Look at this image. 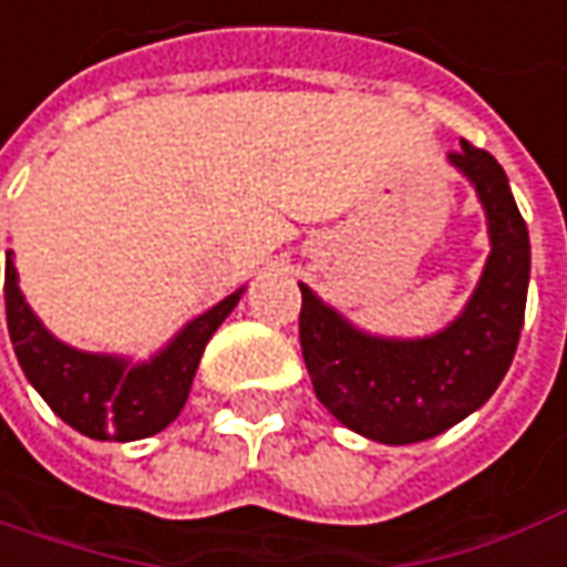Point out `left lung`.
Here are the masks:
<instances>
[{
    "mask_svg": "<svg viewBox=\"0 0 567 567\" xmlns=\"http://www.w3.org/2000/svg\"><path fill=\"white\" fill-rule=\"evenodd\" d=\"M487 218V252L470 302L429 336L367 333L299 284V339L315 395L351 432L380 444H416L466 420L497 392L525 323L530 240L509 178L487 151L460 142L447 157Z\"/></svg>",
    "mask_w": 567,
    "mask_h": 567,
    "instance_id": "1",
    "label": "left lung"
}]
</instances>
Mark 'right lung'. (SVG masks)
Wrapping results in <instances>:
<instances>
[{
  "label": "right lung",
  "mask_w": 567,
  "mask_h": 567,
  "mask_svg": "<svg viewBox=\"0 0 567 567\" xmlns=\"http://www.w3.org/2000/svg\"><path fill=\"white\" fill-rule=\"evenodd\" d=\"M246 287L206 308L147 361L73 349L39 321L18 287L14 249L6 252V318L14 354L45 404L95 441H138L182 413L203 349L240 302Z\"/></svg>",
  "instance_id": "add662e5"
}]
</instances>
